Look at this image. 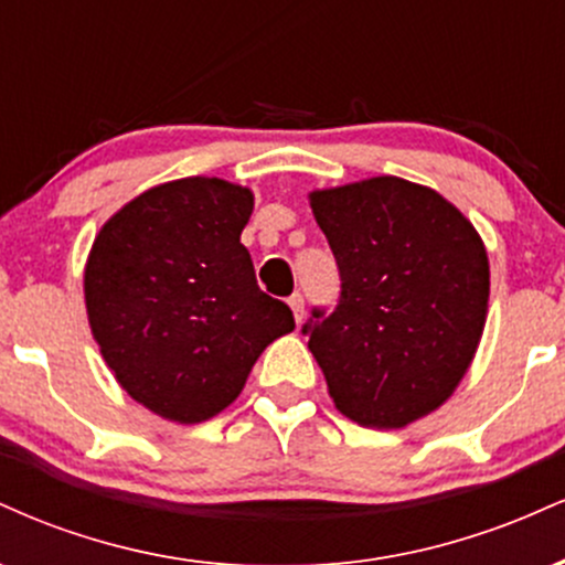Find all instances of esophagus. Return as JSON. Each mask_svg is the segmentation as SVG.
I'll use <instances>...</instances> for the list:
<instances>
[{"label": "esophagus", "instance_id": "esophagus-1", "mask_svg": "<svg viewBox=\"0 0 565 565\" xmlns=\"http://www.w3.org/2000/svg\"><path fill=\"white\" fill-rule=\"evenodd\" d=\"M289 308H291V313H295V321L302 323V319H305V297L300 295V291H295V295L289 297Z\"/></svg>", "mask_w": 565, "mask_h": 565}]
</instances>
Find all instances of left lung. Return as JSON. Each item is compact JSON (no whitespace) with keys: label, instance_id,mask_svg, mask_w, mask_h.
<instances>
[{"label":"left lung","instance_id":"obj_1","mask_svg":"<svg viewBox=\"0 0 565 565\" xmlns=\"http://www.w3.org/2000/svg\"><path fill=\"white\" fill-rule=\"evenodd\" d=\"M340 270L332 310L302 323L334 406L366 427H404L468 372L489 305L476 228L430 188L401 178L310 193Z\"/></svg>","mask_w":565,"mask_h":565}]
</instances>
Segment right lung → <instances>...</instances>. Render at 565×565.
<instances>
[{"instance_id": "right-lung-1", "label": "right lung", "mask_w": 565, "mask_h": 565, "mask_svg": "<svg viewBox=\"0 0 565 565\" xmlns=\"http://www.w3.org/2000/svg\"><path fill=\"white\" fill-rule=\"evenodd\" d=\"M252 193L217 178L151 188L103 225L84 270L89 327L119 385L174 423L242 393L289 305L257 287L242 244Z\"/></svg>"}]
</instances>
